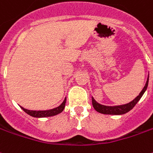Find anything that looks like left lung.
<instances>
[{
    "mask_svg": "<svg viewBox=\"0 0 153 153\" xmlns=\"http://www.w3.org/2000/svg\"><path fill=\"white\" fill-rule=\"evenodd\" d=\"M148 81H149V74L147 76L145 86L143 87L142 90L140 92V94H138L136 98L134 99L132 101L125 104V105H113V106H109V105H104L98 103L93 97H92V105L94 110L96 111L100 112L101 114H105V115H123L126 114L131 110L133 109V107L137 105V103L140 100V99L142 98L143 94L145 93V91L147 89V85H148Z\"/></svg>",
    "mask_w": 153,
    "mask_h": 153,
    "instance_id": "obj_1",
    "label": "left lung"
}]
</instances>
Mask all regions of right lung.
<instances>
[{
  "mask_svg": "<svg viewBox=\"0 0 153 153\" xmlns=\"http://www.w3.org/2000/svg\"><path fill=\"white\" fill-rule=\"evenodd\" d=\"M65 103H66V98L63 100L62 104L56 108L50 109V110H46V111H31L25 109L23 107L21 106V108L27 114H28L29 116H33V117H37V118H41V117H48V116H56L59 113L63 111L64 107H65Z\"/></svg>",
  "mask_w": 153,
  "mask_h": 153,
  "instance_id": "right-lung-1",
  "label": "right lung"
}]
</instances>
